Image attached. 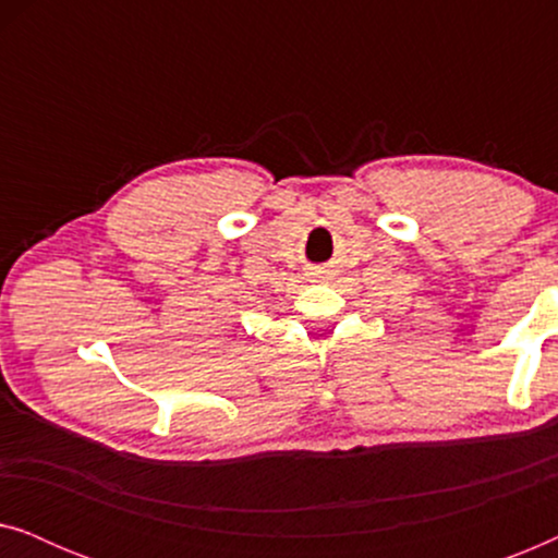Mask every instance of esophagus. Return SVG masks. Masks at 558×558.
Returning a JSON list of instances; mask_svg holds the SVG:
<instances>
[{
	"label": "esophagus",
	"instance_id": "1",
	"mask_svg": "<svg viewBox=\"0 0 558 558\" xmlns=\"http://www.w3.org/2000/svg\"><path fill=\"white\" fill-rule=\"evenodd\" d=\"M315 274H317V277H325V274H323V271H315Z\"/></svg>",
	"mask_w": 558,
	"mask_h": 558
}]
</instances>
